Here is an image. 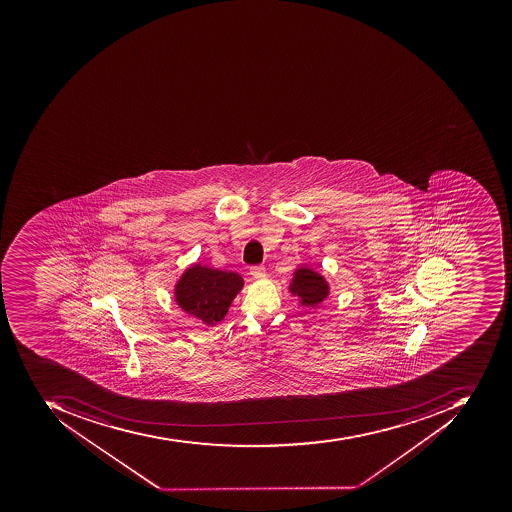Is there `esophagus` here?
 I'll list each match as a JSON object with an SVG mask.
<instances>
[{
    "label": "esophagus",
    "mask_w": 512,
    "mask_h": 512,
    "mask_svg": "<svg viewBox=\"0 0 512 512\" xmlns=\"http://www.w3.org/2000/svg\"><path fill=\"white\" fill-rule=\"evenodd\" d=\"M251 276L254 279H263L266 276L265 266H254V268H251Z\"/></svg>",
    "instance_id": "obj_1"
}]
</instances>
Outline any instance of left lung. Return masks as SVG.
<instances>
[{"instance_id":"obj_1","label":"left lung","mask_w":512,"mask_h":512,"mask_svg":"<svg viewBox=\"0 0 512 512\" xmlns=\"http://www.w3.org/2000/svg\"><path fill=\"white\" fill-rule=\"evenodd\" d=\"M288 291L293 296H298L301 305L315 309L329 296L330 287L323 274L304 265L294 269Z\"/></svg>"}]
</instances>
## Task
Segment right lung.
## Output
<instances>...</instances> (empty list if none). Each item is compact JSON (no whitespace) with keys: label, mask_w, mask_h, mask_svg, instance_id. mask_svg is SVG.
Here are the masks:
<instances>
[{"label":"right lung","mask_w":512,"mask_h":512,"mask_svg":"<svg viewBox=\"0 0 512 512\" xmlns=\"http://www.w3.org/2000/svg\"><path fill=\"white\" fill-rule=\"evenodd\" d=\"M244 280L232 271L196 265L185 269L175 283V302L183 312L199 319L205 326H216L229 312Z\"/></svg>","instance_id":"1"}]
</instances>
